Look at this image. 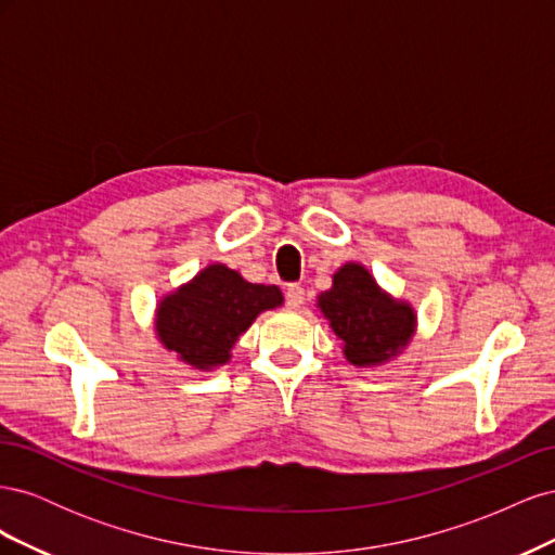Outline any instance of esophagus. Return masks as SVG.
Returning a JSON list of instances; mask_svg holds the SVG:
<instances>
[{
  "label": "esophagus",
  "mask_w": 555,
  "mask_h": 555,
  "mask_svg": "<svg viewBox=\"0 0 555 555\" xmlns=\"http://www.w3.org/2000/svg\"><path fill=\"white\" fill-rule=\"evenodd\" d=\"M304 300H306L304 287H298V284H289V287H287V306L296 310V308L304 306Z\"/></svg>",
  "instance_id": "1"
}]
</instances>
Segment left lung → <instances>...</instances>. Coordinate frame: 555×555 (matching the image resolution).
Instances as JSON below:
<instances>
[{"label": "left lung", "instance_id": "left-lung-1", "mask_svg": "<svg viewBox=\"0 0 555 555\" xmlns=\"http://www.w3.org/2000/svg\"><path fill=\"white\" fill-rule=\"evenodd\" d=\"M317 308L343 343L345 359L357 367H379L398 359L416 333L412 304L382 289L357 261L333 273L331 289L317 296Z\"/></svg>", "mask_w": 555, "mask_h": 555}]
</instances>
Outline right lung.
I'll return each mask as SVG.
<instances>
[{"label":"right lung","mask_w":555,"mask_h":555,"mask_svg":"<svg viewBox=\"0 0 555 555\" xmlns=\"http://www.w3.org/2000/svg\"><path fill=\"white\" fill-rule=\"evenodd\" d=\"M282 304L275 284L247 282L238 271L215 261L159 298L155 333L180 363L210 373L231 361L233 345L261 312Z\"/></svg>","instance_id":"1"}]
</instances>
